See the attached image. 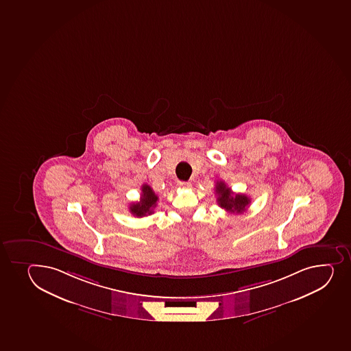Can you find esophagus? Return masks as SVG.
<instances>
[{
    "label": "esophagus",
    "instance_id": "1",
    "mask_svg": "<svg viewBox=\"0 0 351 351\" xmlns=\"http://www.w3.org/2000/svg\"><path fill=\"white\" fill-rule=\"evenodd\" d=\"M178 185H180V188H184V189H188V188H190V186H191V184H190V183H189V182H183V181L178 182Z\"/></svg>",
    "mask_w": 351,
    "mask_h": 351
}]
</instances>
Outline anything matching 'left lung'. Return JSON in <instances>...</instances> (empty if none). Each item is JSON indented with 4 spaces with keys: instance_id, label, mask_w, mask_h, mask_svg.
Segmentation results:
<instances>
[{
    "instance_id": "8db88e82",
    "label": "left lung",
    "mask_w": 351,
    "mask_h": 351,
    "mask_svg": "<svg viewBox=\"0 0 351 351\" xmlns=\"http://www.w3.org/2000/svg\"><path fill=\"white\" fill-rule=\"evenodd\" d=\"M215 192H217L219 206L224 208L229 213H243L251 203L247 195L234 193L232 189L228 188L224 182H217Z\"/></svg>"
}]
</instances>
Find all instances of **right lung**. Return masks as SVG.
I'll return each mask as SVG.
<instances>
[{
	"label": "right lung",
	"mask_w": 351,
	"mask_h": 351,
	"mask_svg": "<svg viewBox=\"0 0 351 351\" xmlns=\"http://www.w3.org/2000/svg\"><path fill=\"white\" fill-rule=\"evenodd\" d=\"M158 195L154 193L152 188L147 184H143L141 186V202L130 204V213L134 217H143L146 215H151L154 212L158 202Z\"/></svg>",
	"instance_id": "right-lung-1"
}]
</instances>
